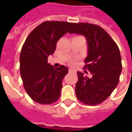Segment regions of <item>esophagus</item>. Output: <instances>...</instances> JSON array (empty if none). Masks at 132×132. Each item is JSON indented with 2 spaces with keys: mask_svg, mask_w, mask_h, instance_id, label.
I'll return each instance as SVG.
<instances>
[{
  "mask_svg": "<svg viewBox=\"0 0 132 132\" xmlns=\"http://www.w3.org/2000/svg\"><path fill=\"white\" fill-rule=\"evenodd\" d=\"M69 72H74V70H73V69L70 68V69H69Z\"/></svg>",
  "mask_w": 132,
  "mask_h": 132,
  "instance_id": "1",
  "label": "esophagus"
}]
</instances>
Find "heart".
Masks as SVG:
<instances>
[{
	"label": "heart",
	"instance_id": "obj_1",
	"mask_svg": "<svg viewBox=\"0 0 132 132\" xmlns=\"http://www.w3.org/2000/svg\"><path fill=\"white\" fill-rule=\"evenodd\" d=\"M70 64H75V61H71V62H70Z\"/></svg>",
	"mask_w": 132,
	"mask_h": 132
}]
</instances>
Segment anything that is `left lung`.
I'll use <instances>...</instances> for the list:
<instances>
[{"label":"left lung","instance_id":"left-lung-1","mask_svg":"<svg viewBox=\"0 0 132 132\" xmlns=\"http://www.w3.org/2000/svg\"><path fill=\"white\" fill-rule=\"evenodd\" d=\"M69 33L84 35L87 43V56L84 68L92 73L89 78L78 71L76 94L87 105L102 103L113 92L119 82L122 70L119 48L104 29L88 23H75Z\"/></svg>","mask_w":132,"mask_h":132}]
</instances>
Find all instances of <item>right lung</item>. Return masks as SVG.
I'll return each mask as SVG.
<instances>
[{"instance_id":"add662e5","label":"right lung","mask_w":132,"mask_h":132,"mask_svg":"<svg viewBox=\"0 0 132 132\" xmlns=\"http://www.w3.org/2000/svg\"><path fill=\"white\" fill-rule=\"evenodd\" d=\"M73 23L45 21L28 34L20 56L23 86L30 98L41 104H51L60 97L62 79L68 73L64 65L57 68L48 63L58 40L68 33Z\"/></svg>"}]
</instances>
